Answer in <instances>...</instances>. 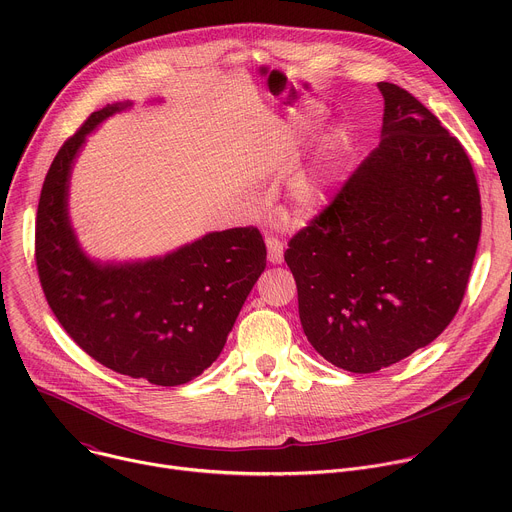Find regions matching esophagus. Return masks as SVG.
I'll list each match as a JSON object with an SVG mask.
<instances>
[{
    "label": "esophagus",
    "instance_id": "obj_1",
    "mask_svg": "<svg viewBox=\"0 0 512 512\" xmlns=\"http://www.w3.org/2000/svg\"><path fill=\"white\" fill-rule=\"evenodd\" d=\"M265 245H267V257L271 263H281L283 261V243L277 239V237H267L265 239Z\"/></svg>",
    "mask_w": 512,
    "mask_h": 512
}]
</instances>
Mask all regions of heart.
Segmentation results:
<instances>
[{
    "instance_id": "1",
    "label": "heart",
    "mask_w": 512,
    "mask_h": 512,
    "mask_svg": "<svg viewBox=\"0 0 512 512\" xmlns=\"http://www.w3.org/2000/svg\"><path fill=\"white\" fill-rule=\"evenodd\" d=\"M322 125L320 111L312 113H294L279 123V135L275 139V152L279 158H294L304 141L314 137ZM294 198L300 210H310L322 200L320 182L312 178H302L294 188Z\"/></svg>"
}]
</instances>
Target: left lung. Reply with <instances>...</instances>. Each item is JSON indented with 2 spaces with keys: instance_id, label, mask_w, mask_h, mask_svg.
<instances>
[{
  "instance_id": "left-lung-1",
  "label": "left lung",
  "mask_w": 512,
  "mask_h": 512,
  "mask_svg": "<svg viewBox=\"0 0 512 512\" xmlns=\"http://www.w3.org/2000/svg\"><path fill=\"white\" fill-rule=\"evenodd\" d=\"M381 143L287 243L310 344L375 373L454 320L476 257L482 206L462 143L411 93L379 83Z\"/></svg>"
}]
</instances>
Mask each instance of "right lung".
I'll list each match as a JSON object with an SVG mask.
<instances>
[{
	"mask_svg": "<svg viewBox=\"0 0 512 512\" xmlns=\"http://www.w3.org/2000/svg\"><path fill=\"white\" fill-rule=\"evenodd\" d=\"M127 105L91 113L50 164L36 214V267L56 320L91 358L119 375L176 387L221 354L267 249L259 229L239 227L143 263L101 265L81 251L66 212L72 160L87 133Z\"/></svg>",
	"mask_w": 512,
	"mask_h": 512,
	"instance_id": "right-lung-1",
	"label": "right lung"
}]
</instances>
